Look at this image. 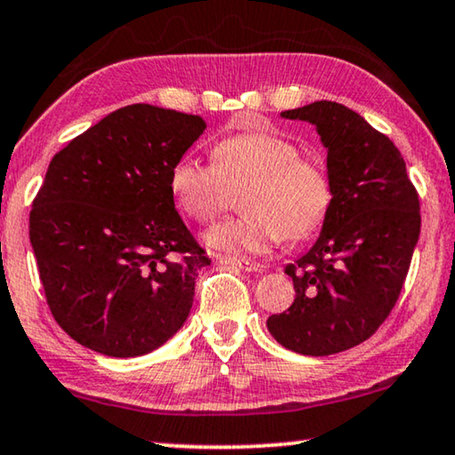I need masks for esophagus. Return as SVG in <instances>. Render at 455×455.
Returning a JSON list of instances; mask_svg holds the SVG:
<instances>
[{
	"label": "esophagus",
	"instance_id": "1",
	"mask_svg": "<svg viewBox=\"0 0 455 455\" xmlns=\"http://www.w3.org/2000/svg\"><path fill=\"white\" fill-rule=\"evenodd\" d=\"M216 261L222 263V266H230V267H236L241 271H261L263 269L261 263L247 261V259H236V257H228V255H216Z\"/></svg>",
	"mask_w": 455,
	"mask_h": 455
}]
</instances>
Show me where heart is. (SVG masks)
<instances>
[{
    "mask_svg": "<svg viewBox=\"0 0 455 455\" xmlns=\"http://www.w3.org/2000/svg\"><path fill=\"white\" fill-rule=\"evenodd\" d=\"M239 188L243 214L204 235L208 247L235 255L266 253L282 236L304 239L323 225L333 200L327 169L275 132L233 134L216 142L212 163L181 157L169 172L175 204L196 222L219 216Z\"/></svg>",
    "mask_w": 455,
    "mask_h": 455,
    "instance_id": "heart-1",
    "label": "heart"
}]
</instances>
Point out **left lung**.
Listing matches in <instances>:
<instances>
[{
    "label": "left lung",
    "instance_id": "1",
    "mask_svg": "<svg viewBox=\"0 0 455 455\" xmlns=\"http://www.w3.org/2000/svg\"><path fill=\"white\" fill-rule=\"evenodd\" d=\"M282 118L316 128L333 200L315 245L283 269L296 298L267 329L294 354H339L374 335L395 308L421 233L419 196L395 142L347 106L323 100Z\"/></svg>",
    "mask_w": 455,
    "mask_h": 455
}]
</instances>
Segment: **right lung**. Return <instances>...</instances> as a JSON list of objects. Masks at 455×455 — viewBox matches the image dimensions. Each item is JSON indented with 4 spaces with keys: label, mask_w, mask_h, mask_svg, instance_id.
I'll return each instance as SVG.
<instances>
[{
    "label": "right lung",
    "mask_w": 455,
    "mask_h": 455,
    "mask_svg": "<svg viewBox=\"0 0 455 455\" xmlns=\"http://www.w3.org/2000/svg\"><path fill=\"white\" fill-rule=\"evenodd\" d=\"M206 122L132 104L54 155L30 212V243L54 321L87 349L137 357L188 321L210 259L175 210L173 163Z\"/></svg>",
    "instance_id": "add662e5"
}]
</instances>
